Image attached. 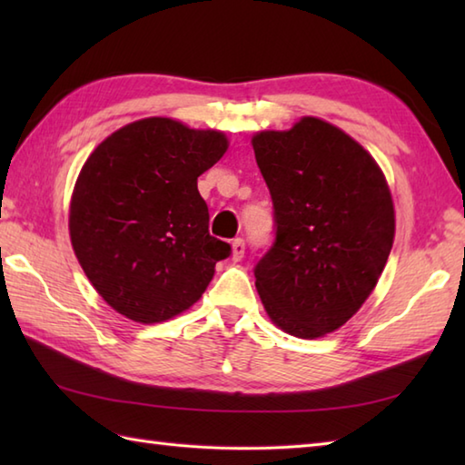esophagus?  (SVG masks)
<instances>
[{
  "instance_id": "1",
  "label": "esophagus",
  "mask_w": 465,
  "mask_h": 465,
  "mask_svg": "<svg viewBox=\"0 0 465 465\" xmlns=\"http://www.w3.org/2000/svg\"><path fill=\"white\" fill-rule=\"evenodd\" d=\"M243 253H245V242L242 238H235L232 242V258L235 262H240L243 258Z\"/></svg>"
}]
</instances>
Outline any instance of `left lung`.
<instances>
[{"mask_svg":"<svg viewBox=\"0 0 465 465\" xmlns=\"http://www.w3.org/2000/svg\"><path fill=\"white\" fill-rule=\"evenodd\" d=\"M252 145L275 220L255 288L278 328L322 338L361 308L388 262L396 233L388 182L358 142L318 117L255 134Z\"/></svg>","mask_w":465,"mask_h":465,"instance_id":"1","label":"left lung"}]
</instances>
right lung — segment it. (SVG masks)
<instances>
[{
  "label": "right lung",
  "mask_w": 465,
  "mask_h": 465,
  "mask_svg": "<svg viewBox=\"0 0 465 465\" xmlns=\"http://www.w3.org/2000/svg\"><path fill=\"white\" fill-rule=\"evenodd\" d=\"M227 137L170 117L124 125L95 147L69 203L77 262L112 308L140 323L185 312L210 285L230 243L207 230L197 177Z\"/></svg>",
  "instance_id": "right-lung-1"
}]
</instances>
